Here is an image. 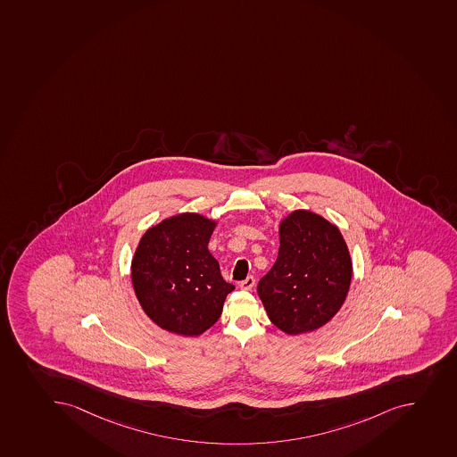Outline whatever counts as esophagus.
<instances>
[{"mask_svg": "<svg viewBox=\"0 0 457 457\" xmlns=\"http://www.w3.org/2000/svg\"><path fill=\"white\" fill-rule=\"evenodd\" d=\"M240 289L244 290H252L253 289V286H255V278L249 276V278H245L242 282L239 283Z\"/></svg>", "mask_w": 457, "mask_h": 457, "instance_id": "obj_1", "label": "esophagus"}]
</instances>
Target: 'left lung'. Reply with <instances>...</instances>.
<instances>
[{
    "mask_svg": "<svg viewBox=\"0 0 457 457\" xmlns=\"http://www.w3.org/2000/svg\"><path fill=\"white\" fill-rule=\"evenodd\" d=\"M278 260L258 283L274 326L312 332L332 319L350 289L353 264L341 231L310 211H295L278 228Z\"/></svg>",
    "mask_w": 457,
    "mask_h": 457,
    "instance_id": "obj_1",
    "label": "left lung"
}]
</instances>
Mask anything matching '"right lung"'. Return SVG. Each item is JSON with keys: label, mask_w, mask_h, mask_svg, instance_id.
Listing matches in <instances>:
<instances>
[{"label": "right lung", "mask_w": 457, "mask_h": 457, "mask_svg": "<svg viewBox=\"0 0 457 457\" xmlns=\"http://www.w3.org/2000/svg\"><path fill=\"white\" fill-rule=\"evenodd\" d=\"M215 221L179 213L150 227L131 264L137 299L145 314L168 332L197 337L220 319L235 286L220 273L208 251Z\"/></svg>", "instance_id": "right-lung-1"}]
</instances>
